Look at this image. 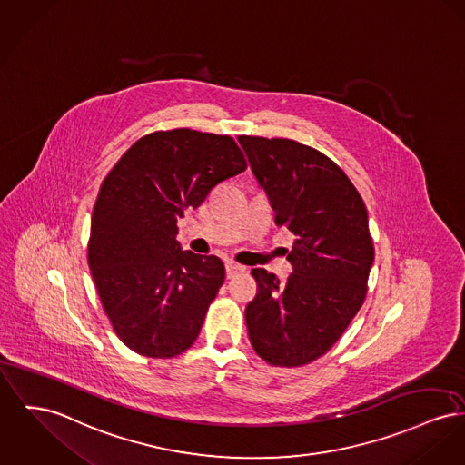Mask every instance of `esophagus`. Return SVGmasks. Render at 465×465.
<instances>
[{
	"label": "esophagus",
	"mask_w": 465,
	"mask_h": 465,
	"mask_svg": "<svg viewBox=\"0 0 465 465\" xmlns=\"http://www.w3.org/2000/svg\"><path fill=\"white\" fill-rule=\"evenodd\" d=\"M246 269L242 267V265H239V263H233V262H228L226 263V277L230 279V277H233V275H237V273L244 272Z\"/></svg>",
	"instance_id": "obj_1"
}]
</instances>
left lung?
<instances>
[{
    "label": "left lung",
    "instance_id": "8db88e82",
    "mask_svg": "<svg viewBox=\"0 0 465 465\" xmlns=\"http://www.w3.org/2000/svg\"><path fill=\"white\" fill-rule=\"evenodd\" d=\"M275 224L297 237L279 281L252 269L256 297L247 303L249 341L273 367H302L325 355L367 295L374 262L365 203L323 153L290 138L239 137Z\"/></svg>",
    "mask_w": 465,
    "mask_h": 465
}]
</instances>
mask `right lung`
<instances>
[{"instance_id": "add662e5", "label": "right lung", "mask_w": 465, "mask_h": 465, "mask_svg": "<svg viewBox=\"0 0 465 465\" xmlns=\"http://www.w3.org/2000/svg\"><path fill=\"white\" fill-rule=\"evenodd\" d=\"M246 168L233 138L177 128L137 140L104 179L87 263L114 331L138 355L173 358L196 341L224 265L183 251L177 219Z\"/></svg>"}]
</instances>
